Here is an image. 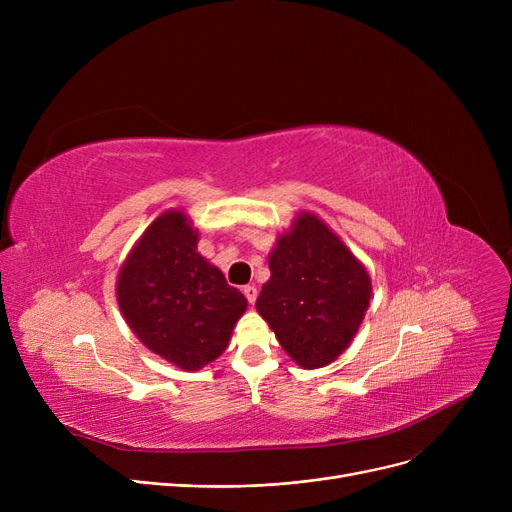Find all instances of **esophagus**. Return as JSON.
<instances>
[{
    "label": "esophagus",
    "mask_w": 512,
    "mask_h": 512,
    "mask_svg": "<svg viewBox=\"0 0 512 512\" xmlns=\"http://www.w3.org/2000/svg\"><path fill=\"white\" fill-rule=\"evenodd\" d=\"M242 292H245V297L251 305L257 301V288L255 286H245V288H242Z\"/></svg>",
    "instance_id": "obj_1"
}]
</instances>
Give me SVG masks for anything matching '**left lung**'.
I'll return each instance as SVG.
<instances>
[{
    "instance_id": "left-lung-1",
    "label": "left lung",
    "mask_w": 512,
    "mask_h": 512,
    "mask_svg": "<svg viewBox=\"0 0 512 512\" xmlns=\"http://www.w3.org/2000/svg\"><path fill=\"white\" fill-rule=\"evenodd\" d=\"M257 311L288 357L305 369L336 361L355 338L371 299L365 265L315 213L303 211L270 253Z\"/></svg>"
}]
</instances>
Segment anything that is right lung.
Masks as SVG:
<instances>
[{"instance_id":"1","label":"right lung","mask_w":512,"mask_h":512,"mask_svg":"<svg viewBox=\"0 0 512 512\" xmlns=\"http://www.w3.org/2000/svg\"><path fill=\"white\" fill-rule=\"evenodd\" d=\"M199 234L180 209L143 232L120 267L116 297L130 330L151 353L197 371L228 346L247 299L197 253Z\"/></svg>"}]
</instances>
